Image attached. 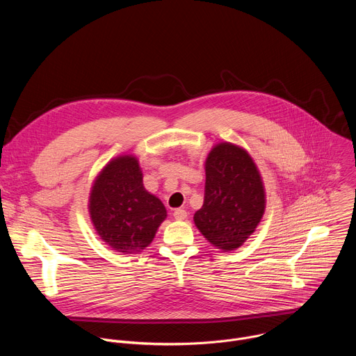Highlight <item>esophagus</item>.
Returning a JSON list of instances; mask_svg holds the SVG:
<instances>
[{
  "mask_svg": "<svg viewBox=\"0 0 356 356\" xmlns=\"http://www.w3.org/2000/svg\"><path fill=\"white\" fill-rule=\"evenodd\" d=\"M173 217L176 220H184V218H187V211L184 209H176L173 213Z\"/></svg>",
  "mask_w": 356,
  "mask_h": 356,
  "instance_id": "34e87169",
  "label": "esophagus"
}]
</instances>
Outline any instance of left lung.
I'll list each match as a JSON object with an SVG mask.
<instances>
[{"label": "left lung", "instance_id": "1", "mask_svg": "<svg viewBox=\"0 0 356 356\" xmlns=\"http://www.w3.org/2000/svg\"><path fill=\"white\" fill-rule=\"evenodd\" d=\"M265 211L259 172L246 152L232 143L217 145L206 161L202 207L194 222L214 246L239 248L255 231Z\"/></svg>", "mask_w": 356, "mask_h": 356}]
</instances>
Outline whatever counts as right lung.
<instances>
[{
    "instance_id": "right-lung-1",
    "label": "right lung",
    "mask_w": 356,
    "mask_h": 356,
    "mask_svg": "<svg viewBox=\"0 0 356 356\" xmlns=\"http://www.w3.org/2000/svg\"><path fill=\"white\" fill-rule=\"evenodd\" d=\"M90 216L97 234L114 250L135 253L154 239L166 218V209L143 187L138 161L120 156L97 177L90 195Z\"/></svg>"
}]
</instances>
